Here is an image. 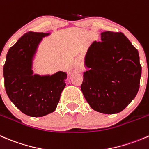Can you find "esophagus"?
Masks as SVG:
<instances>
[{"label": "esophagus", "instance_id": "obj_1", "mask_svg": "<svg viewBox=\"0 0 149 149\" xmlns=\"http://www.w3.org/2000/svg\"><path fill=\"white\" fill-rule=\"evenodd\" d=\"M76 64L77 65H80V63H79V61H77V62H76Z\"/></svg>", "mask_w": 149, "mask_h": 149}]
</instances>
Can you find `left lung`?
I'll use <instances>...</instances> for the list:
<instances>
[{"label": "left lung", "mask_w": 149, "mask_h": 149, "mask_svg": "<svg viewBox=\"0 0 149 149\" xmlns=\"http://www.w3.org/2000/svg\"><path fill=\"white\" fill-rule=\"evenodd\" d=\"M81 85L91 108L113 114L123 111L135 97L140 86L141 65L137 49L121 32L101 33V41L88 49Z\"/></svg>", "instance_id": "obj_1"}]
</instances>
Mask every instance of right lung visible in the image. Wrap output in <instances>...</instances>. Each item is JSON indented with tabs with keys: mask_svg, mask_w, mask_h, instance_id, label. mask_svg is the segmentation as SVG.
I'll return each instance as SVG.
<instances>
[{
	"mask_svg": "<svg viewBox=\"0 0 149 149\" xmlns=\"http://www.w3.org/2000/svg\"><path fill=\"white\" fill-rule=\"evenodd\" d=\"M44 33L28 32L8 50L3 65L7 95L18 109L27 116L40 117L57 108L67 79L65 73L40 76L32 75V59Z\"/></svg>",
	"mask_w": 149,
	"mask_h": 149,
	"instance_id": "right-lung-1",
	"label": "right lung"
}]
</instances>
